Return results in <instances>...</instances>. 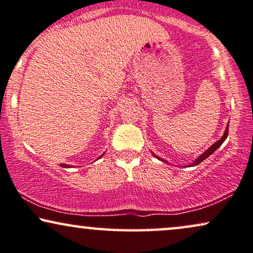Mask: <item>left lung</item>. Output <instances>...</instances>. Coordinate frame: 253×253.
Returning <instances> with one entry per match:
<instances>
[{"label":"left lung","mask_w":253,"mask_h":253,"mask_svg":"<svg viewBox=\"0 0 253 253\" xmlns=\"http://www.w3.org/2000/svg\"><path fill=\"white\" fill-rule=\"evenodd\" d=\"M228 133H229V125H228V126H226L224 135H223L222 137H220V139L218 140V141L213 143V145H212L211 147H210L209 149L206 150V152H204L202 155H201V156H198V158H197L196 160H195V162H193V165H191V166H197V165H200L201 162L203 161V160H206V159L208 158V156H210V155H211L212 153L215 152V150H216L217 148H218V147H219L220 145H222L223 142H224V140L226 139V137H228ZM156 158H158V156H156ZM158 159H159V158H158Z\"/></svg>","instance_id":"left-lung-1"}]
</instances>
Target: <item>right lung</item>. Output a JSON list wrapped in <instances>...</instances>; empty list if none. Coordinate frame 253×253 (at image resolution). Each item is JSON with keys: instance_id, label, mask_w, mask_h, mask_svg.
<instances>
[{"instance_id": "1", "label": "right lung", "mask_w": 253, "mask_h": 253, "mask_svg": "<svg viewBox=\"0 0 253 253\" xmlns=\"http://www.w3.org/2000/svg\"><path fill=\"white\" fill-rule=\"evenodd\" d=\"M62 167H65V168H66V167H70V166H68V165H63V164H62Z\"/></svg>"}]
</instances>
